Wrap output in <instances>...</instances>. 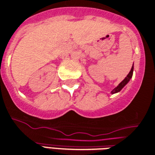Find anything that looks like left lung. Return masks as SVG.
Returning a JSON list of instances; mask_svg holds the SVG:
<instances>
[{
  "label": "left lung",
  "mask_w": 155,
  "mask_h": 155,
  "mask_svg": "<svg viewBox=\"0 0 155 155\" xmlns=\"http://www.w3.org/2000/svg\"><path fill=\"white\" fill-rule=\"evenodd\" d=\"M133 71H134V64H133V66L131 68L130 71V73L128 74V75L126 76L124 79V81L120 82L118 84V86L117 87H115L112 91H111V94H117V93H119L121 90L123 89V88L125 87L126 85L128 84V82L130 81V79L132 78V75H133Z\"/></svg>",
  "instance_id": "left-lung-1"
}]
</instances>
